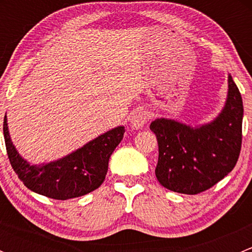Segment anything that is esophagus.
I'll use <instances>...</instances> for the list:
<instances>
[{
    "instance_id": "obj_1",
    "label": "esophagus",
    "mask_w": 252,
    "mask_h": 252,
    "mask_svg": "<svg viewBox=\"0 0 252 252\" xmlns=\"http://www.w3.org/2000/svg\"><path fill=\"white\" fill-rule=\"evenodd\" d=\"M147 112L145 110H138L135 113L131 116L130 119V126L134 130H138V129H141L142 126L146 124L147 122Z\"/></svg>"
}]
</instances>
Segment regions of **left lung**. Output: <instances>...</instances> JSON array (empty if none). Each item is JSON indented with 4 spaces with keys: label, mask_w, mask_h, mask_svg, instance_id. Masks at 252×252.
I'll use <instances>...</instances> for the list:
<instances>
[{
    "label": "left lung",
    "mask_w": 252,
    "mask_h": 252,
    "mask_svg": "<svg viewBox=\"0 0 252 252\" xmlns=\"http://www.w3.org/2000/svg\"><path fill=\"white\" fill-rule=\"evenodd\" d=\"M244 107L240 91L228 74L224 107L210 123L188 126L168 118L150 124L158 142L156 173L159 184L180 194L210 189L233 171L241 149Z\"/></svg>",
    "instance_id": "8db88e82"
}]
</instances>
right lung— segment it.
<instances>
[{
	"label": "right lung",
	"mask_w": 252,
	"mask_h": 252,
	"mask_svg": "<svg viewBox=\"0 0 252 252\" xmlns=\"http://www.w3.org/2000/svg\"><path fill=\"white\" fill-rule=\"evenodd\" d=\"M124 131V126H119L62 158L30 164L20 156L11 140L6 116L3 121L7 155L18 178L32 191L55 200L83 196L97 189L105 180L110 157L123 139Z\"/></svg>",
	"instance_id": "right-lung-1"
}]
</instances>
